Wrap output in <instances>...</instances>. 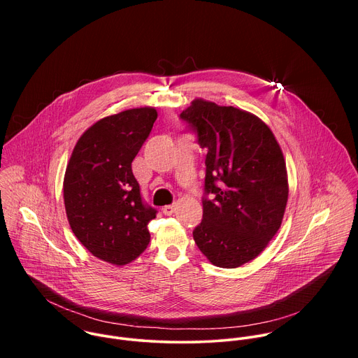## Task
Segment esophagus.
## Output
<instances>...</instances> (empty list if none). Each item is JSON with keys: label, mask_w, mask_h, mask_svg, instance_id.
<instances>
[{"label": "esophagus", "mask_w": 358, "mask_h": 358, "mask_svg": "<svg viewBox=\"0 0 358 358\" xmlns=\"http://www.w3.org/2000/svg\"><path fill=\"white\" fill-rule=\"evenodd\" d=\"M174 211H176V207H174V206H166V207H163V214H164V215H173Z\"/></svg>", "instance_id": "1"}]
</instances>
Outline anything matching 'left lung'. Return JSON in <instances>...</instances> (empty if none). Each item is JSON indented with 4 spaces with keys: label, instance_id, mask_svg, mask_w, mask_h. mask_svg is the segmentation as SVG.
<instances>
[{
    "label": "left lung",
    "instance_id": "1",
    "mask_svg": "<svg viewBox=\"0 0 358 358\" xmlns=\"http://www.w3.org/2000/svg\"><path fill=\"white\" fill-rule=\"evenodd\" d=\"M180 117L207 150L202 221L192 236L207 259L234 269L250 262L276 235L289 182L282 148L258 116L196 97Z\"/></svg>",
    "mask_w": 358,
    "mask_h": 358
}]
</instances>
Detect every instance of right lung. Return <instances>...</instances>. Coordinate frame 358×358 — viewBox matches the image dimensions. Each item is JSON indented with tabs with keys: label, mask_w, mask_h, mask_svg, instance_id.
Returning a JSON list of instances; mask_svg holds the SVG:
<instances>
[{
	"label": "right lung",
	"mask_w": 358,
	"mask_h": 358,
	"mask_svg": "<svg viewBox=\"0 0 358 358\" xmlns=\"http://www.w3.org/2000/svg\"><path fill=\"white\" fill-rule=\"evenodd\" d=\"M157 119L155 108L127 109L92 124L78 140L64 178L72 232L100 261L123 266L150 242L156 210L143 202L131 162Z\"/></svg>",
	"instance_id": "right-lung-1"
}]
</instances>
